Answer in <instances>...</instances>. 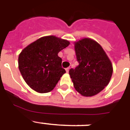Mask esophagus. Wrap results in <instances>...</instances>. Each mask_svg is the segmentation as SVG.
<instances>
[{"mask_svg":"<svg viewBox=\"0 0 130 130\" xmlns=\"http://www.w3.org/2000/svg\"><path fill=\"white\" fill-rule=\"evenodd\" d=\"M65 70H66L67 73H69V67H67V68H66L65 69Z\"/></svg>","mask_w":130,"mask_h":130,"instance_id":"obj_1","label":"esophagus"}]
</instances>
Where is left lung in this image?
<instances>
[{"label":"left lung","mask_w":130,"mask_h":130,"mask_svg":"<svg viewBox=\"0 0 130 130\" xmlns=\"http://www.w3.org/2000/svg\"><path fill=\"white\" fill-rule=\"evenodd\" d=\"M79 65L69 71L75 90L85 97L102 91L110 82L112 65L100 44L85 38L74 43Z\"/></svg>","instance_id":"8db88e82"}]
</instances>
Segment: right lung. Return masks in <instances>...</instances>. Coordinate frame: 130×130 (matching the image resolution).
<instances>
[{
	"instance_id": "add662e5",
	"label": "right lung",
	"mask_w": 130,
	"mask_h": 130,
	"mask_svg": "<svg viewBox=\"0 0 130 130\" xmlns=\"http://www.w3.org/2000/svg\"><path fill=\"white\" fill-rule=\"evenodd\" d=\"M67 40L55 36L40 38L21 51L18 57L19 69L30 88L39 93L53 90L65 70L58 53L69 45Z\"/></svg>"
}]
</instances>
